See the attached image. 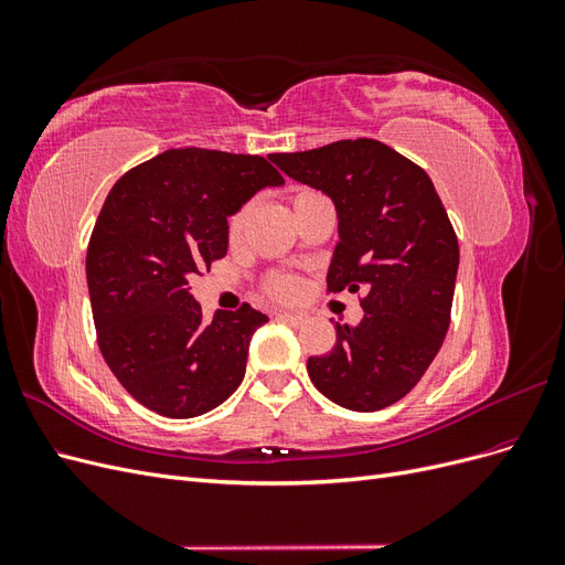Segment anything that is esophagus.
I'll list each match as a JSON object with an SVG mask.
<instances>
[{"label": "esophagus", "mask_w": 565, "mask_h": 565, "mask_svg": "<svg viewBox=\"0 0 565 565\" xmlns=\"http://www.w3.org/2000/svg\"><path fill=\"white\" fill-rule=\"evenodd\" d=\"M280 320H287L289 324H301L306 320L303 313H295V311H278Z\"/></svg>", "instance_id": "obj_1"}]
</instances>
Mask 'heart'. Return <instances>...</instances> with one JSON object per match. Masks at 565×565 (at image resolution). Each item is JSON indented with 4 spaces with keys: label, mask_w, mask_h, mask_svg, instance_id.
Instances as JSON below:
<instances>
[{
    "label": "heart",
    "mask_w": 565,
    "mask_h": 565,
    "mask_svg": "<svg viewBox=\"0 0 565 565\" xmlns=\"http://www.w3.org/2000/svg\"><path fill=\"white\" fill-rule=\"evenodd\" d=\"M299 195H303V193H299ZM297 195V198H299ZM243 212H237L233 218H231V224H228V233L231 235H237L241 233V226H243ZM270 292L276 295V297H295L297 295V282L292 280V278H276L270 282Z\"/></svg>",
    "instance_id": "obj_1"
}]
</instances>
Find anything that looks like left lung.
Returning a JSON list of instances; mask_svg holds the SVG:
<instances>
[{
  "label": "left lung",
  "mask_w": 565,
  "mask_h": 565,
  "mask_svg": "<svg viewBox=\"0 0 565 565\" xmlns=\"http://www.w3.org/2000/svg\"><path fill=\"white\" fill-rule=\"evenodd\" d=\"M268 158L334 202L330 292H365L363 320L337 322V344L309 358V377L347 409L388 407L422 380L448 332L459 266L448 212L429 174L382 141H337Z\"/></svg>",
  "instance_id": "8db88e82"
}]
</instances>
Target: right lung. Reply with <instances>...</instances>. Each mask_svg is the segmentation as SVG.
Returning <instances> with one entry per match:
<instances>
[{
  "mask_svg": "<svg viewBox=\"0 0 565 565\" xmlns=\"http://www.w3.org/2000/svg\"><path fill=\"white\" fill-rule=\"evenodd\" d=\"M282 183L259 156L172 148L108 193L87 252L98 347L152 413L198 417L241 386L252 334L268 318L243 303L204 322L188 280L226 256L228 218Z\"/></svg>",
  "mask_w": 565,
  "mask_h": 565,
  "instance_id": "1",
  "label": "right lung"
}]
</instances>
